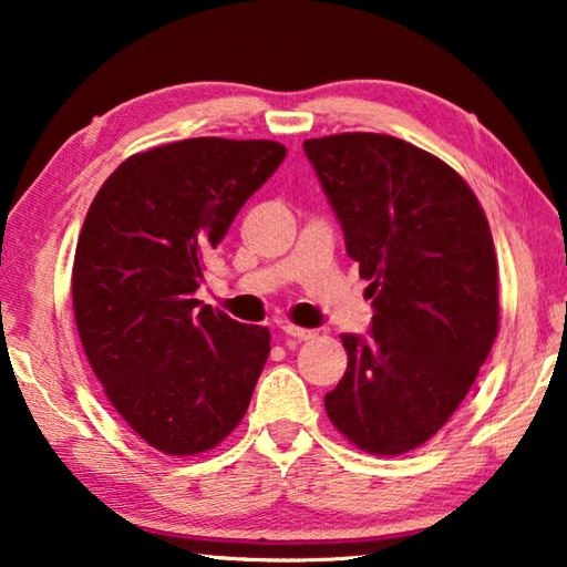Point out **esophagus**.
<instances>
[{
  "instance_id": "1",
  "label": "esophagus",
  "mask_w": 567,
  "mask_h": 567,
  "mask_svg": "<svg viewBox=\"0 0 567 567\" xmlns=\"http://www.w3.org/2000/svg\"><path fill=\"white\" fill-rule=\"evenodd\" d=\"M280 330L285 332V336H290V338H295V340H310V338H316V336H318L316 330H310V328H298V326H292V322H282Z\"/></svg>"
}]
</instances>
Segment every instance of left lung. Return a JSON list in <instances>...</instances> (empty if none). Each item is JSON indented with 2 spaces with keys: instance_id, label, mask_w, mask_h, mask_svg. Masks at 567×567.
Here are the masks:
<instances>
[{
  "instance_id": "8db88e82",
  "label": "left lung",
  "mask_w": 567,
  "mask_h": 567,
  "mask_svg": "<svg viewBox=\"0 0 567 567\" xmlns=\"http://www.w3.org/2000/svg\"><path fill=\"white\" fill-rule=\"evenodd\" d=\"M302 148L375 310L365 338L340 336L348 368L326 411L363 452L406 454L452 419L497 338L487 217L452 166L401 138L338 133Z\"/></svg>"
}]
</instances>
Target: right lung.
Segmentation results:
<instances>
[{
	"label": "right lung",
	"instance_id": "obj_1",
	"mask_svg": "<svg viewBox=\"0 0 567 567\" xmlns=\"http://www.w3.org/2000/svg\"><path fill=\"white\" fill-rule=\"evenodd\" d=\"M285 154L277 141L166 143L125 158L90 204L73 262L80 343L113 409L158 452H209L247 413L269 330L194 292Z\"/></svg>",
	"mask_w": 567,
	"mask_h": 567
}]
</instances>
